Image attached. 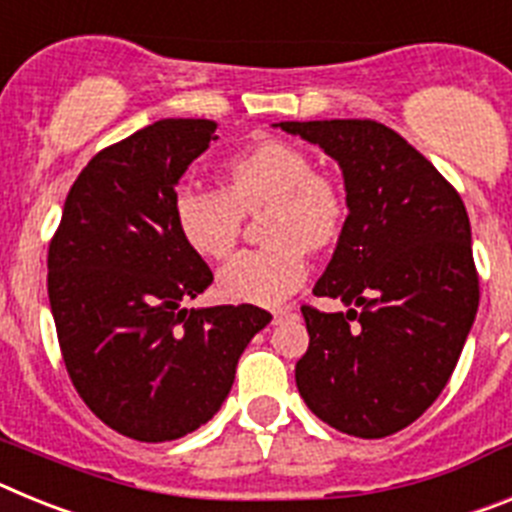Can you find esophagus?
<instances>
[{
	"label": "esophagus",
	"instance_id": "esophagus-1",
	"mask_svg": "<svg viewBox=\"0 0 512 512\" xmlns=\"http://www.w3.org/2000/svg\"><path fill=\"white\" fill-rule=\"evenodd\" d=\"M271 315H274V323H284V320L295 318V310H292V307H279V310H274Z\"/></svg>",
	"mask_w": 512,
	"mask_h": 512
}]
</instances>
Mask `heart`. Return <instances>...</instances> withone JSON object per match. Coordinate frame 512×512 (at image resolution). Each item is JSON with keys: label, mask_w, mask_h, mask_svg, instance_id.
Here are the masks:
<instances>
[{"label": "heart", "mask_w": 512, "mask_h": 512, "mask_svg": "<svg viewBox=\"0 0 512 512\" xmlns=\"http://www.w3.org/2000/svg\"><path fill=\"white\" fill-rule=\"evenodd\" d=\"M266 246L243 251L217 271L230 302L279 305L307 279V248L338 241L348 217L336 176L312 169L310 153L287 140H261L223 166V189L179 187L171 200L182 241L202 259H225L241 238L243 215L264 210Z\"/></svg>", "instance_id": "obj_1"}]
</instances>
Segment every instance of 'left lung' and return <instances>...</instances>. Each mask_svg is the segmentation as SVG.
I'll use <instances>...</instances> for the list:
<instances>
[{
  "instance_id": "8db88e82",
  "label": "left lung",
  "mask_w": 512,
  "mask_h": 512,
  "mask_svg": "<svg viewBox=\"0 0 512 512\" xmlns=\"http://www.w3.org/2000/svg\"><path fill=\"white\" fill-rule=\"evenodd\" d=\"M336 158L348 217L302 305L310 346L297 361L307 408L336 431L384 438L408 428L446 387L479 305L467 207L436 166L374 120L277 122Z\"/></svg>"
}]
</instances>
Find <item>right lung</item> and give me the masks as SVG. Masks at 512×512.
<instances>
[{
	"label": "right lung",
	"mask_w": 512,
	"mask_h": 512,
	"mask_svg": "<svg viewBox=\"0 0 512 512\" xmlns=\"http://www.w3.org/2000/svg\"><path fill=\"white\" fill-rule=\"evenodd\" d=\"M215 130L171 117L102 148L76 176L48 248L66 372L87 408L135 441H174L207 423L271 320L256 305L184 307L212 271L182 241L171 200Z\"/></svg>",
	"instance_id": "obj_1"
}]
</instances>
